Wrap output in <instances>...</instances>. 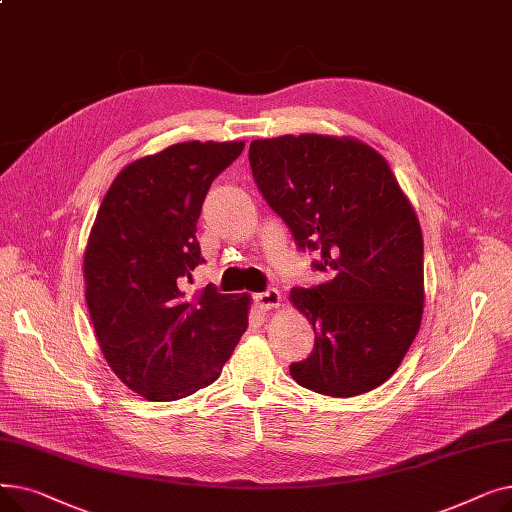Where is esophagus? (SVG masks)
<instances>
[{"mask_svg": "<svg viewBox=\"0 0 512 512\" xmlns=\"http://www.w3.org/2000/svg\"><path fill=\"white\" fill-rule=\"evenodd\" d=\"M280 301H282V294L276 288H270V290L255 294V305L259 309H263V311H270V309L280 307Z\"/></svg>", "mask_w": 512, "mask_h": 512, "instance_id": "1", "label": "esophagus"}]
</instances>
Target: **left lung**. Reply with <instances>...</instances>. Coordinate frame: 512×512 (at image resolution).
Instances as JSON below:
<instances>
[{
	"label": "left lung",
	"instance_id": "1",
	"mask_svg": "<svg viewBox=\"0 0 512 512\" xmlns=\"http://www.w3.org/2000/svg\"><path fill=\"white\" fill-rule=\"evenodd\" d=\"M253 178L326 280L292 288L313 326V353L290 365L297 384L348 398L384 384L423 315V234L386 159L355 139L284 134L253 141Z\"/></svg>",
	"mask_w": 512,
	"mask_h": 512
}]
</instances>
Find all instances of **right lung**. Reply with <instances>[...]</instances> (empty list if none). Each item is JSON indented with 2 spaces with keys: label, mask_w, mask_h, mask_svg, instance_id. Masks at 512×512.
Here are the masks:
<instances>
[{
  "label": "right lung",
  "mask_w": 512,
  "mask_h": 512,
  "mask_svg": "<svg viewBox=\"0 0 512 512\" xmlns=\"http://www.w3.org/2000/svg\"><path fill=\"white\" fill-rule=\"evenodd\" d=\"M242 141L172 145L128 164L97 211L85 251L87 305L107 365L147 400L209 386L249 326V294L182 282L203 263L201 205Z\"/></svg>",
  "instance_id": "right-lung-1"
}]
</instances>
